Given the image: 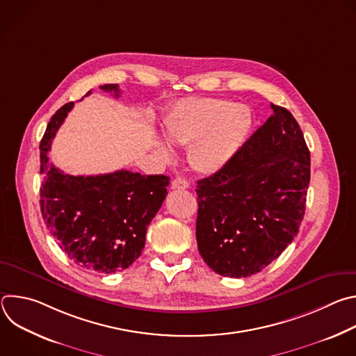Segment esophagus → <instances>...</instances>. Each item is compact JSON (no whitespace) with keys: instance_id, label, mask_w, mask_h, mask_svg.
Here are the masks:
<instances>
[{"instance_id":"34e87169","label":"esophagus","mask_w":356,"mask_h":356,"mask_svg":"<svg viewBox=\"0 0 356 356\" xmlns=\"http://www.w3.org/2000/svg\"><path fill=\"white\" fill-rule=\"evenodd\" d=\"M173 190H186L188 188V181L187 179L184 177H176L173 181H172V186H170Z\"/></svg>"}]
</instances>
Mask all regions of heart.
<instances>
[{
    "instance_id": "heart-1",
    "label": "heart",
    "mask_w": 356,
    "mask_h": 356,
    "mask_svg": "<svg viewBox=\"0 0 356 356\" xmlns=\"http://www.w3.org/2000/svg\"><path fill=\"white\" fill-rule=\"evenodd\" d=\"M253 117L243 104L210 97L183 98L170 108L163 120L165 136L180 146L190 145L188 159L200 173L213 175L224 169L246 140ZM166 159L170 150L158 143Z\"/></svg>"
}]
</instances>
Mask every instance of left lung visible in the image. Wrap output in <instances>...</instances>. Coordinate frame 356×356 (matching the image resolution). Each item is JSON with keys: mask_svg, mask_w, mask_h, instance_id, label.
Returning a JSON list of instances; mask_svg holds the SVG:
<instances>
[{"mask_svg": "<svg viewBox=\"0 0 356 356\" xmlns=\"http://www.w3.org/2000/svg\"><path fill=\"white\" fill-rule=\"evenodd\" d=\"M270 107L234 159L197 181L198 252L225 277L257 275L279 258L306 211L310 150L291 113Z\"/></svg>", "mask_w": 356, "mask_h": 356, "instance_id": "1", "label": "left lung"}]
</instances>
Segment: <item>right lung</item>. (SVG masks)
<instances>
[{"label": "right lung", "instance_id": "right-lung-1", "mask_svg": "<svg viewBox=\"0 0 356 356\" xmlns=\"http://www.w3.org/2000/svg\"><path fill=\"white\" fill-rule=\"evenodd\" d=\"M99 88L120 97L118 84ZM73 106L67 103L56 111L40 140V213L74 264L98 273H115L131 266L142 253L147 225L166 198L169 177L124 169L95 176L59 170L49 162L47 152Z\"/></svg>", "mask_w": 356, "mask_h": 356}]
</instances>
